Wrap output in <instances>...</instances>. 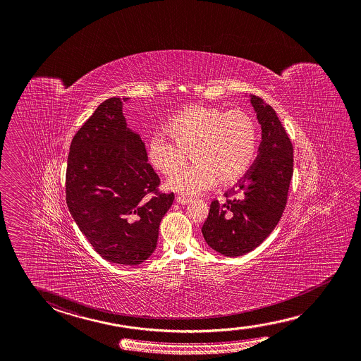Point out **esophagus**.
<instances>
[{
	"instance_id": "1",
	"label": "esophagus",
	"mask_w": 361,
	"mask_h": 361,
	"mask_svg": "<svg viewBox=\"0 0 361 361\" xmlns=\"http://www.w3.org/2000/svg\"><path fill=\"white\" fill-rule=\"evenodd\" d=\"M176 201H178V204H181V205H188L191 200L188 199V197H183V196H178Z\"/></svg>"
}]
</instances>
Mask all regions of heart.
<instances>
[{
  "mask_svg": "<svg viewBox=\"0 0 361 361\" xmlns=\"http://www.w3.org/2000/svg\"><path fill=\"white\" fill-rule=\"evenodd\" d=\"M165 130L173 142L157 133L147 145V159L154 170L170 176L190 153L196 164L167 180L166 188L180 195L194 196L240 181L255 164L258 149V123L243 109L192 106L172 116Z\"/></svg>",
  "mask_w": 361,
  "mask_h": 361,
  "instance_id": "obj_1",
  "label": "heart"
}]
</instances>
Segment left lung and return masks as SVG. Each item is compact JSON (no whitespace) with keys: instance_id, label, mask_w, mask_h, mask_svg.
I'll return each mask as SVG.
<instances>
[{"instance_id":"8db88e82","label":"left lung","mask_w":361,"mask_h":361,"mask_svg":"<svg viewBox=\"0 0 361 361\" xmlns=\"http://www.w3.org/2000/svg\"><path fill=\"white\" fill-rule=\"evenodd\" d=\"M262 127L259 154L238 190L214 200L201 228L209 247L226 257L247 255L264 242L282 218L293 175V146L272 106L250 95Z\"/></svg>"}]
</instances>
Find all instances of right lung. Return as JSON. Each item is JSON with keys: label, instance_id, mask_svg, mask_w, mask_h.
I'll list each match as a JSON object with an SVG mask.
<instances>
[{"label": "right lung", "instance_id": "add662e5", "mask_svg": "<svg viewBox=\"0 0 361 361\" xmlns=\"http://www.w3.org/2000/svg\"><path fill=\"white\" fill-rule=\"evenodd\" d=\"M128 98L99 104L73 137L66 166V204L95 252L123 266L154 253L162 218L175 195L159 190L140 135L122 113Z\"/></svg>", "mask_w": 361, "mask_h": 361}]
</instances>
